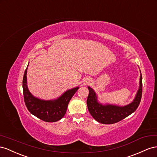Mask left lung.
<instances>
[{"label": "left lung", "instance_id": "8db88e82", "mask_svg": "<svg viewBox=\"0 0 157 157\" xmlns=\"http://www.w3.org/2000/svg\"><path fill=\"white\" fill-rule=\"evenodd\" d=\"M140 87L133 101L128 105L120 106L113 105H102L97 100L95 91L90 87L87 99L88 110L97 122L104 124H112L120 122L136 111L140 103L142 95V75H140Z\"/></svg>", "mask_w": 157, "mask_h": 157}]
</instances>
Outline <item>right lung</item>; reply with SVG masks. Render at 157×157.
<instances>
[{"mask_svg":"<svg viewBox=\"0 0 157 157\" xmlns=\"http://www.w3.org/2000/svg\"><path fill=\"white\" fill-rule=\"evenodd\" d=\"M27 70L23 78V92L27 109L33 115L44 122H54L64 117L71 97L78 91V87L69 89L56 99L44 101L34 97L27 86Z\"/></svg>","mask_w":157,"mask_h":157,"instance_id":"add662e5","label":"right lung"}]
</instances>
